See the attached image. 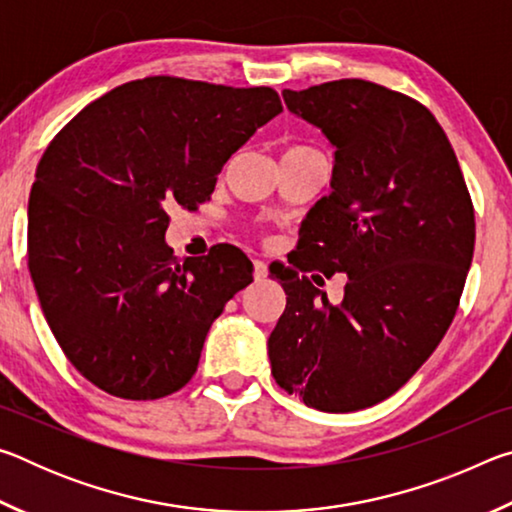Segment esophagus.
<instances>
[{
    "label": "esophagus",
    "mask_w": 512,
    "mask_h": 512,
    "mask_svg": "<svg viewBox=\"0 0 512 512\" xmlns=\"http://www.w3.org/2000/svg\"><path fill=\"white\" fill-rule=\"evenodd\" d=\"M253 275H255V280H264V277L268 275L266 262H262V259H255V262H253Z\"/></svg>",
    "instance_id": "1"
}]
</instances>
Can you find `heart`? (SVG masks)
I'll list each match as a JSON object with an SVG mask.
<instances>
[{
    "label": "heart",
    "instance_id": "obj_1",
    "mask_svg": "<svg viewBox=\"0 0 512 512\" xmlns=\"http://www.w3.org/2000/svg\"><path fill=\"white\" fill-rule=\"evenodd\" d=\"M307 153H318V151L314 149V146H309V144H300V142L284 146V151H282V155H307Z\"/></svg>",
    "mask_w": 512,
    "mask_h": 512
}]
</instances>
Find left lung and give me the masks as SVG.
<instances>
[{
  "instance_id": "8db88e82",
  "label": "left lung",
  "mask_w": 512,
  "mask_h": 512,
  "mask_svg": "<svg viewBox=\"0 0 512 512\" xmlns=\"http://www.w3.org/2000/svg\"><path fill=\"white\" fill-rule=\"evenodd\" d=\"M282 97L323 128L336 162L293 268H271L287 293L268 339L271 372L311 409L359 411L400 391L452 325L474 255V205L420 101L361 79ZM314 270L349 273L339 308L299 275Z\"/></svg>"
}]
</instances>
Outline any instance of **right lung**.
Returning <instances> with one entry per match:
<instances>
[{
	"label": "right lung",
	"mask_w": 512,
	"mask_h": 512,
	"mask_svg": "<svg viewBox=\"0 0 512 512\" xmlns=\"http://www.w3.org/2000/svg\"><path fill=\"white\" fill-rule=\"evenodd\" d=\"M280 112L264 85L146 76L49 142L29 198V271L60 350L101 391L158 400L194 377L253 262L232 244L173 257L167 210L210 201L230 155Z\"/></svg>",
	"instance_id": "add662e5"
}]
</instances>
